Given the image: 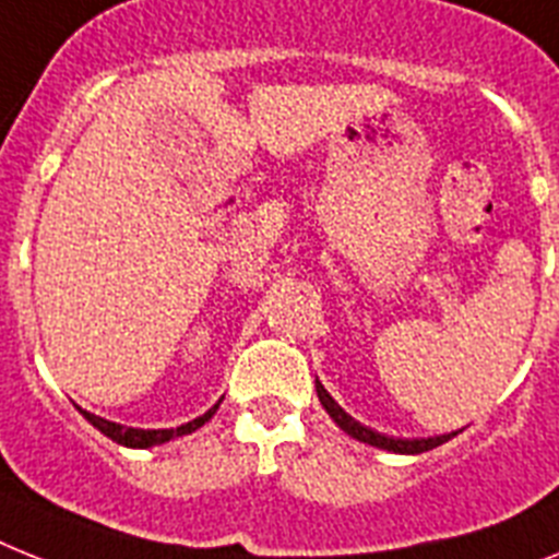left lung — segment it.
Segmentation results:
<instances>
[{
  "instance_id": "1",
  "label": "left lung",
  "mask_w": 559,
  "mask_h": 559,
  "mask_svg": "<svg viewBox=\"0 0 559 559\" xmlns=\"http://www.w3.org/2000/svg\"><path fill=\"white\" fill-rule=\"evenodd\" d=\"M317 396H320L322 408L331 414L336 426L343 428L345 435H352L354 440L359 442H368L373 449H385V451H394V454H423V451H431L442 442H449L454 435H442V437H428V440H403V437H389V435H380V431H373V428L362 426L352 414H345L340 405H336L334 396L329 391L322 389V382H317Z\"/></svg>"
}]
</instances>
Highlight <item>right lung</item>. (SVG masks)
I'll return each mask as SVG.
<instances>
[{"mask_svg":"<svg viewBox=\"0 0 559 559\" xmlns=\"http://www.w3.org/2000/svg\"><path fill=\"white\" fill-rule=\"evenodd\" d=\"M223 403V400H219ZM219 403L214 405V408H207L202 417L191 419V423H186V426L179 428H128V426H119V423H110V419L105 417H96V414H85V419L91 423L94 428H99L105 437H110L114 442H119V445H128V449H151V445H163V442L174 440V437H186L191 435V431H197V428H202L207 423V419L214 417L216 408H219Z\"/></svg>","mask_w":559,"mask_h":559,"instance_id":"right-lung-1","label":"right lung"}]
</instances>
